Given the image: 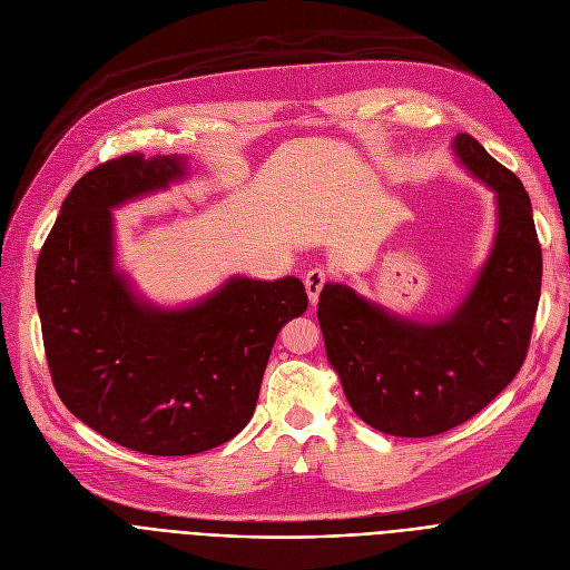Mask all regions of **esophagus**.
<instances>
[{"label": "esophagus", "instance_id": "esophagus-1", "mask_svg": "<svg viewBox=\"0 0 570 570\" xmlns=\"http://www.w3.org/2000/svg\"><path fill=\"white\" fill-rule=\"evenodd\" d=\"M325 282H327V269H323V267H314L305 275V288H307L312 305L318 303V293L325 286Z\"/></svg>", "mask_w": 570, "mask_h": 570}]
</instances>
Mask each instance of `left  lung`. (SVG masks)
<instances>
[{
	"mask_svg": "<svg viewBox=\"0 0 570 570\" xmlns=\"http://www.w3.org/2000/svg\"><path fill=\"white\" fill-rule=\"evenodd\" d=\"M458 161L497 200L494 245L464 301L443 318L413 321L327 282L318 323L351 409L393 436H434L466 423L520 372L541 297L543 254L531 200L515 173L469 134Z\"/></svg>",
	"mask_w": 570,
	"mask_h": 570,
	"instance_id": "1",
	"label": "left lung"
}]
</instances>
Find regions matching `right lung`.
Returning a JSON list of instances; mask_svg holds the SVG:
<instances>
[{
	"instance_id": "1",
	"label": "right lung",
	"mask_w": 570,
	"mask_h": 570,
	"mask_svg": "<svg viewBox=\"0 0 570 570\" xmlns=\"http://www.w3.org/2000/svg\"><path fill=\"white\" fill-rule=\"evenodd\" d=\"M189 175L177 155H125L85 173L37 261V309L55 391L136 453L196 455L254 415L282 325L305 314L297 277H230L187 307H157L115 265L112 209Z\"/></svg>"
}]
</instances>
